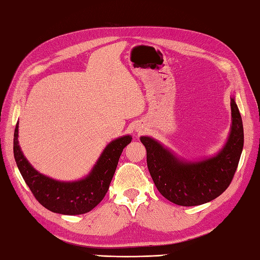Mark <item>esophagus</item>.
<instances>
[{
	"instance_id": "1",
	"label": "esophagus",
	"mask_w": 260,
	"mask_h": 260,
	"mask_svg": "<svg viewBox=\"0 0 260 260\" xmlns=\"http://www.w3.org/2000/svg\"><path fill=\"white\" fill-rule=\"evenodd\" d=\"M138 132H141V130H138Z\"/></svg>"
}]
</instances>
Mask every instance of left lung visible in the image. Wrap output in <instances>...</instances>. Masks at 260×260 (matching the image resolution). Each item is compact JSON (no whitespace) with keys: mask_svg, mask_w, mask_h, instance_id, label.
<instances>
[{"mask_svg":"<svg viewBox=\"0 0 260 260\" xmlns=\"http://www.w3.org/2000/svg\"><path fill=\"white\" fill-rule=\"evenodd\" d=\"M231 128L226 142L215 155L200 160L178 157L151 137L140 141L147 150V166L157 189L171 202L194 206L216 199L229 186L243 148L242 119L231 96Z\"/></svg>","mask_w":260,"mask_h":260,"instance_id":"obj_1","label":"left lung"}]
</instances>
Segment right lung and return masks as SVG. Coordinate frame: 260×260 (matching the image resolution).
Wrapping results in <instances>:
<instances>
[{
  "label": "right lung",
  "instance_id": "right-lung-1",
  "mask_svg": "<svg viewBox=\"0 0 260 260\" xmlns=\"http://www.w3.org/2000/svg\"><path fill=\"white\" fill-rule=\"evenodd\" d=\"M18 137L19 123L14 130L13 152L24 182L42 206L55 213L66 215L87 213L103 200L113 178L121 153L132 140L130 135L116 138L104 148L98 161L85 177L73 182H62L46 176L32 167L21 150Z\"/></svg>",
  "mask_w": 260,
  "mask_h": 260
}]
</instances>
